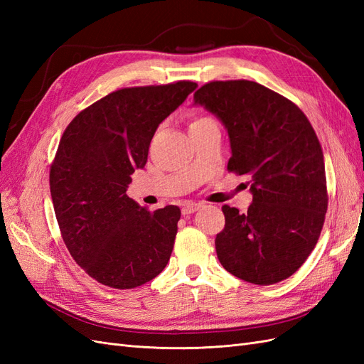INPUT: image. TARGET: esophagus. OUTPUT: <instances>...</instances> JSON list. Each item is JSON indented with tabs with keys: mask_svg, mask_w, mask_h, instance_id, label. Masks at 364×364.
<instances>
[{
	"mask_svg": "<svg viewBox=\"0 0 364 364\" xmlns=\"http://www.w3.org/2000/svg\"><path fill=\"white\" fill-rule=\"evenodd\" d=\"M200 209V205L199 203H186V205H183V208H182V214L183 215H190V214H193V213H196V211H199Z\"/></svg>",
	"mask_w": 364,
	"mask_h": 364,
	"instance_id": "1",
	"label": "esophagus"
}]
</instances>
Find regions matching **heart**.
Masks as SVG:
<instances>
[{"instance_id":"heart-1","label":"heart","mask_w":364,"mask_h":364,"mask_svg":"<svg viewBox=\"0 0 364 364\" xmlns=\"http://www.w3.org/2000/svg\"><path fill=\"white\" fill-rule=\"evenodd\" d=\"M206 119H209V118H205V117H199V118H194V119L191 121V124H190V126H194V124H199V123H203V121H206Z\"/></svg>"}]
</instances>
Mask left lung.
I'll return each instance as SVG.
<instances>
[{"instance_id": "1", "label": "left lung", "mask_w": 364, "mask_h": 364, "mask_svg": "<svg viewBox=\"0 0 364 364\" xmlns=\"http://www.w3.org/2000/svg\"><path fill=\"white\" fill-rule=\"evenodd\" d=\"M225 124L232 156L228 170L249 174L247 213L225 205L215 237L222 266L250 284L290 278L313 252L328 209L321 142L289 98L250 80L209 82L194 94Z\"/></svg>"}]
</instances>
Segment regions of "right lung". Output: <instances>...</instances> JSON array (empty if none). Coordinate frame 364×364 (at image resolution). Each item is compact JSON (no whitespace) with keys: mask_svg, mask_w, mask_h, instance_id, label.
<instances>
[{"mask_svg":"<svg viewBox=\"0 0 364 364\" xmlns=\"http://www.w3.org/2000/svg\"><path fill=\"white\" fill-rule=\"evenodd\" d=\"M196 87L190 80L123 87L77 114L60 138L50 168L60 234L74 261L107 287H139L170 259L181 209L150 213L126 191L158 126Z\"/></svg>","mask_w":364,"mask_h":364,"instance_id":"right-lung-1","label":"right lung"}]
</instances>
